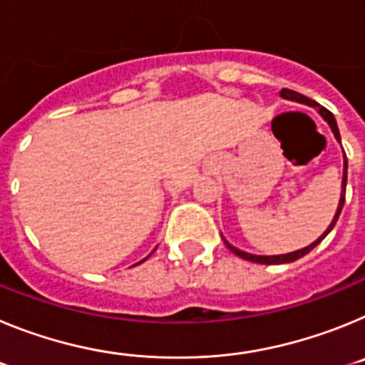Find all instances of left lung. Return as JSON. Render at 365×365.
<instances>
[{
  "label": "left lung",
  "mask_w": 365,
  "mask_h": 365,
  "mask_svg": "<svg viewBox=\"0 0 365 365\" xmlns=\"http://www.w3.org/2000/svg\"><path fill=\"white\" fill-rule=\"evenodd\" d=\"M279 96H282V98H287V100H294V102H299V104L312 106V108L318 109V113H320V115H322V118H324V120L327 122L329 125H331V130H333V133H334V138H336L338 143H340V131H338L336 120H334L333 113L329 111V109L322 108V106L316 104L314 100H311V98H307V96L299 95V93L292 91V89H282ZM346 185H347V157H346V153H344V177H341V195H340V202H338L336 214H334L333 221H331V225H329V227H327V230H325L324 234H322L320 237H318V240L314 241V243L309 245V247L299 248V250H296V252L279 254V256H256V254L243 252V250H240V248L232 247V245L228 243V241L225 240V237H222V241H225V245H227V247L230 248V250L235 254V256L243 257V259H247V261H252V263H261V265H279V263H292V261L299 259V257H303V256H305V254L311 252L312 248H314L316 245H320L322 240H324L325 235H327L329 232L333 230L334 225H336V221H338V217H340V212H341V208H344V202H346Z\"/></svg>",
  "instance_id": "8db88e82"
}]
</instances>
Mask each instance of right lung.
Masks as SVG:
<instances>
[{"label": "right lung", "instance_id": "add662e5", "mask_svg": "<svg viewBox=\"0 0 365 365\" xmlns=\"http://www.w3.org/2000/svg\"><path fill=\"white\" fill-rule=\"evenodd\" d=\"M144 261V259H143ZM143 261H138V263H143ZM138 263H137V265H138Z\"/></svg>", "mask_w": 365, "mask_h": 365}]
</instances>
